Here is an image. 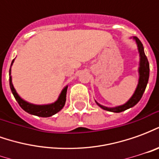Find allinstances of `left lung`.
Here are the masks:
<instances>
[{
  "label": "left lung",
  "instance_id": "left-lung-1",
  "mask_svg": "<svg viewBox=\"0 0 159 159\" xmlns=\"http://www.w3.org/2000/svg\"><path fill=\"white\" fill-rule=\"evenodd\" d=\"M135 42L137 45V49H138V52H139V57H140V61H139V67H138V74H139V79H138V84H137L136 89L134 92L133 95L130 97L129 100L127 102L121 105V106H117L114 107H105L101 104L98 103L96 100L95 102L96 104L102 108L103 110L108 111H111V112H121L123 111L128 110L131 107H134L141 99V97L143 95L145 89L147 88V83H148V79H149V71H150V68H149V62L147 60V58L145 52H144V48L142 43L140 40L137 38L136 36H133L130 37Z\"/></svg>",
  "mask_w": 159,
  "mask_h": 159
}]
</instances>
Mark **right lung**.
<instances>
[{
	"mask_svg": "<svg viewBox=\"0 0 159 159\" xmlns=\"http://www.w3.org/2000/svg\"><path fill=\"white\" fill-rule=\"evenodd\" d=\"M14 59L12 61V64H11V66H10V70H9V85H10V89H11V91H12L15 100H17V102L19 103V105L23 110L26 111V112H28L29 114L42 117H51V116L54 115L57 112H59L60 110H62L63 107H65V104H66V92H67L68 85H66L63 89L62 91L59 93L58 99L54 102L50 104L36 105V104L30 103V102L26 101V100H25L19 96V94L17 93L15 88L12 84V76H11V68H12V64L14 62Z\"/></svg>",
	"mask_w": 159,
	"mask_h": 159,
	"instance_id": "1",
	"label": "right lung"
}]
</instances>
